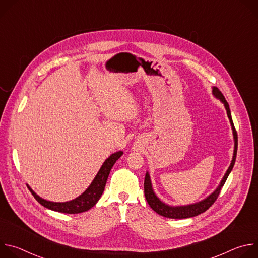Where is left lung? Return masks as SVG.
Wrapping results in <instances>:
<instances>
[{"label": "left lung", "instance_id": "obj_1", "mask_svg": "<svg viewBox=\"0 0 258 258\" xmlns=\"http://www.w3.org/2000/svg\"><path fill=\"white\" fill-rule=\"evenodd\" d=\"M212 95L218 99L220 102H222L225 105V108L227 110V114L228 117L230 119V123L232 125V131H233V136H234V154H233V159L231 161V164L227 170V172L225 173L223 179L220 180L218 187L209 195L207 196L205 199L196 202L194 204H189V205H182V206H172V205H168L166 203H164L163 201H161L157 195L155 194L153 188H152V182H151V178H150V174L149 172L147 171L146 175H145V181H144V192H145V197L147 202L150 205V207L158 214L167 217V218H189V217H193L196 216L198 214L203 213L204 211H206L216 200V198L218 197L220 190L224 187L225 182L229 176V174L231 173L235 161H236V156H237V149H238V136H237V132L235 130L234 123H233V119H232V115H231V110L229 107L228 102L226 101L224 95L222 94L217 88L213 87L212 88Z\"/></svg>", "mask_w": 258, "mask_h": 258}]
</instances>
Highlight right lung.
<instances>
[{
	"instance_id": "right-lung-1",
	"label": "right lung",
	"mask_w": 258,
	"mask_h": 258,
	"mask_svg": "<svg viewBox=\"0 0 258 258\" xmlns=\"http://www.w3.org/2000/svg\"><path fill=\"white\" fill-rule=\"evenodd\" d=\"M122 154H123L122 151H118L110 155L102 164L101 168L99 169L98 173L96 174L95 178L93 179L88 189L83 194H81L79 197H77L73 200L66 201V202L48 201L40 197L38 194H35V192L29 186H27V188L29 189L33 197L36 199V201L41 203L46 208H49L51 210L58 211V212L69 213V214L85 212L91 209L102 196L110 170H111L116 160H118Z\"/></svg>"
}]
</instances>
